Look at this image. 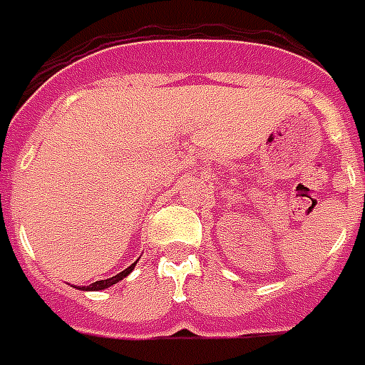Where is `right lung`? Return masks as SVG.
<instances>
[{"mask_svg":"<svg viewBox=\"0 0 365 365\" xmlns=\"http://www.w3.org/2000/svg\"><path fill=\"white\" fill-rule=\"evenodd\" d=\"M133 267H135V263H131L128 269H123L121 273H118V275H113V277L110 279H102V281H96V283H92V285L88 287H82V291H102V289H108V287L115 285V283H120L121 279H125L133 271Z\"/></svg>","mask_w":365,"mask_h":365,"instance_id":"right-lung-1","label":"right lung"}]
</instances>
